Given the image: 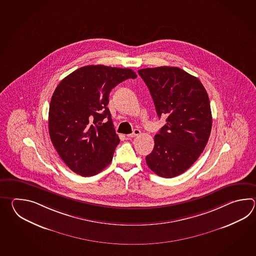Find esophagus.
Wrapping results in <instances>:
<instances>
[{
    "instance_id": "1",
    "label": "esophagus",
    "mask_w": 256,
    "mask_h": 256,
    "mask_svg": "<svg viewBox=\"0 0 256 256\" xmlns=\"http://www.w3.org/2000/svg\"><path fill=\"white\" fill-rule=\"evenodd\" d=\"M140 134H141V130H138V129H136V130L132 132V134H127V137H128V138H132V137H136V136H139Z\"/></svg>"
}]
</instances>
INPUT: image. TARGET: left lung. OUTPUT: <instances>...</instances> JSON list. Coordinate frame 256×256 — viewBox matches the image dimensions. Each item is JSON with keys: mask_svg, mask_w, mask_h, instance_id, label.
Segmentation results:
<instances>
[{"mask_svg": "<svg viewBox=\"0 0 256 256\" xmlns=\"http://www.w3.org/2000/svg\"><path fill=\"white\" fill-rule=\"evenodd\" d=\"M160 118L166 124L154 136L146 160L156 174L171 178L184 173L200 158L210 138L212 116L207 92L196 76L176 66L138 70Z\"/></svg>", "mask_w": 256, "mask_h": 256, "instance_id": "obj_1", "label": "left lung"}]
</instances>
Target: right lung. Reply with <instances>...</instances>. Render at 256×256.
<instances>
[{
    "instance_id": "add662e5",
    "label": "right lung",
    "mask_w": 256,
    "mask_h": 256,
    "mask_svg": "<svg viewBox=\"0 0 256 256\" xmlns=\"http://www.w3.org/2000/svg\"><path fill=\"white\" fill-rule=\"evenodd\" d=\"M136 76L130 68L85 66L56 88L49 106V136L61 159L76 174L92 176L112 162L120 139L107 107L110 92ZM105 118L108 120L102 124Z\"/></svg>"
}]
</instances>
